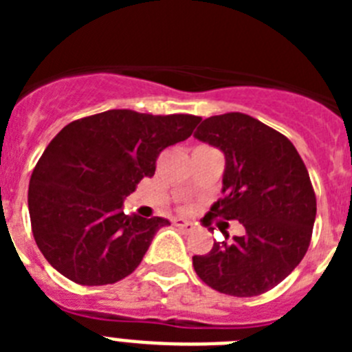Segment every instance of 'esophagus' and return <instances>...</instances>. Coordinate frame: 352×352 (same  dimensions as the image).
Listing matches in <instances>:
<instances>
[{"label": "esophagus", "instance_id": "34e87169", "mask_svg": "<svg viewBox=\"0 0 352 352\" xmlns=\"http://www.w3.org/2000/svg\"><path fill=\"white\" fill-rule=\"evenodd\" d=\"M174 226L179 227V229H183V231H186V232H190L192 229H194V226H192L190 222H186V220H183V219L174 220Z\"/></svg>", "mask_w": 352, "mask_h": 352}]
</instances>
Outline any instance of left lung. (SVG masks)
Here are the masks:
<instances>
[{
	"mask_svg": "<svg viewBox=\"0 0 352 352\" xmlns=\"http://www.w3.org/2000/svg\"><path fill=\"white\" fill-rule=\"evenodd\" d=\"M194 135L226 155L223 197L210 217L245 227L243 236L227 241V222L217 223L226 241L192 257L195 273L229 296H259L280 284L309 250L317 211L309 170L285 135L248 114L206 118Z\"/></svg>",
	"mask_w": 352,
	"mask_h": 352,
	"instance_id": "left-lung-1",
	"label": "left lung"
}]
</instances>
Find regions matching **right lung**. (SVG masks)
<instances>
[{
    "mask_svg": "<svg viewBox=\"0 0 352 352\" xmlns=\"http://www.w3.org/2000/svg\"><path fill=\"white\" fill-rule=\"evenodd\" d=\"M199 121L111 109L72 121L49 142L31 174L28 208L33 238L52 268L80 285L114 284L138 268L169 220L125 214L123 201Z\"/></svg>",
    "mask_w": 352,
    "mask_h": 352,
    "instance_id": "right-lung-1",
    "label": "right lung"
}]
</instances>
